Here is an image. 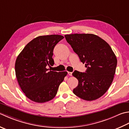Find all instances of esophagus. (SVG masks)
<instances>
[{"label":"esophagus","mask_w":129,"mask_h":129,"mask_svg":"<svg viewBox=\"0 0 129 129\" xmlns=\"http://www.w3.org/2000/svg\"><path fill=\"white\" fill-rule=\"evenodd\" d=\"M68 75H70V76H72V72H68Z\"/></svg>","instance_id":"esophagus-1"}]
</instances>
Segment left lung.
I'll return each mask as SVG.
<instances>
[{
    "label": "left lung",
    "mask_w": 129,
    "mask_h": 129,
    "mask_svg": "<svg viewBox=\"0 0 129 129\" xmlns=\"http://www.w3.org/2000/svg\"><path fill=\"white\" fill-rule=\"evenodd\" d=\"M64 36L87 68L85 73L77 70L73 73L78 80L73 93L86 101L98 99L107 92L113 81L116 56L110 45L97 35L75 34Z\"/></svg>",
    "instance_id": "obj_1"
}]
</instances>
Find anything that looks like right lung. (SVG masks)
<instances>
[{"mask_svg":"<svg viewBox=\"0 0 129 129\" xmlns=\"http://www.w3.org/2000/svg\"><path fill=\"white\" fill-rule=\"evenodd\" d=\"M64 36H40L28 43L17 56L15 71L17 81L26 96L32 101L44 103L52 100L67 75V72L51 71L54 64L53 50Z\"/></svg>","mask_w":129,"mask_h":129,"instance_id":"add662e5","label":"right lung"}]
</instances>
